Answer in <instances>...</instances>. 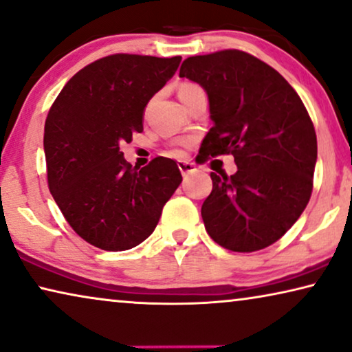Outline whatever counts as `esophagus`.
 Here are the masks:
<instances>
[{
	"label": "esophagus",
	"instance_id": "obj_1",
	"mask_svg": "<svg viewBox=\"0 0 352 352\" xmlns=\"http://www.w3.org/2000/svg\"><path fill=\"white\" fill-rule=\"evenodd\" d=\"M177 166H179L182 176H187V175H190V173L197 171L195 165L190 164V162H179V164H177Z\"/></svg>",
	"mask_w": 352,
	"mask_h": 352
}]
</instances>
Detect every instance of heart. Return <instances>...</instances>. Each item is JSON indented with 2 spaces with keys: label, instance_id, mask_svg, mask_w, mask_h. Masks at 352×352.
Wrapping results in <instances>:
<instances>
[{
  "label": "heart",
  "instance_id": "b5f03b06",
  "mask_svg": "<svg viewBox=\"0 0 352 352\" xmlns=\"http://www.w3.org/2000/svg\"><path fill=\"white\" fill-rule=\"evenodd\" d=\"M197 90H200V87H198V85H195V84H182L181 87H179V98H182V96H186V95H190V94H193V91H197ZM173 155H179V151H173Z\"/></svg>",
  "mask_w": 352,
  "mask_h": 352
}]
</instances>
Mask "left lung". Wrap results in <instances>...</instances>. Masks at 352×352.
<instances>
[{
  "label": "left lung",
  "instance_id": "left-lung-1",
  "mask_svg": "<svg viewBox=\"0 0 352 352\" xmlns=\"http://www.w3.org/2000/svg\"><path fill=\"white\" fill-rule=\"evenodd\" d=\"M179 76L210 100L214 125L198 154H232L238 166L232 176L211 173L201 206L206 232L235 252L270 246L311 197L318 140L307 108L276 69L236 49L188 57Z\"/></svg>",
  "mask_w": 352,
  "mask_h": 352
}]
</instances>
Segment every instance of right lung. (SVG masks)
<instances>
[{
	"label": "right lung",
	"mask_w": 352,
	"mask_h": 352,
	"mask_svg": "<svg viewBox=\"0 0 352 352\" xmlns=\"http://www.w3.org/2000/svg\"><path fill=\"white\" fill-rule=\"evenodd\" d=\"M181 57L116 54L76 73L44 125L49 190L78 235L103 251H126L154 232L179 187L176 162L157 157L133 168L120 152L142 131L149 100Z\"/></svg>",
	"instance_id": "obj_1"
}]
</instances>
